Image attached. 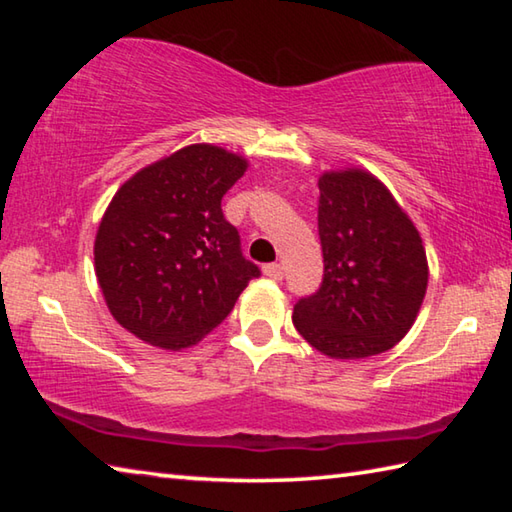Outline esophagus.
Segmentation results:
<instances>
[{"instance_id":"1","label":"esophagus","mask_w":512,"mask_h":512,"mask_svg":"<svg viewBox=\"0 0 512 512\" xmlns=\"http://www.w3.org/2000/svg\"><path fill=\"white\" fill-rule=\"evenodd\" d=\"M264 275L271 277V280H282V277H284V268H282V264H277V262L264 264Z\"/></svg>"}]
</instances>
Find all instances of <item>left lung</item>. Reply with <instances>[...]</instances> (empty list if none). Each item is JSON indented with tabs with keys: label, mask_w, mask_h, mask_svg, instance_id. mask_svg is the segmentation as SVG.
Instances as JSON below:
<instances>
[{
	"label": "left lung",
	"mask_w": 512,
	"mask_h": 512,
	"mask_svg": "<svg viewBox=\"0 0 512 512\" xmlns=\"http://www.w3.org/2000/svg\"><path fill=\"white\" fill-rule=\"evenodd\" d=\"M323 282L293 307V325L334 359L391 350L418 316L429 268L422 239L391 192L366 171L318 180Z\"/></svg>",
	"instance_id": "obj_1"
}]
</instances>
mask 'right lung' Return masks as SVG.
Returning a JSON list of instances; mask_svg holds the SVG:
<instances>
[{
	"label": "right lung",
	"mask_w": 512,
	"mask_h": 512,
	"mask_svg": "<svg viewBox=\"0 0 512 512\" xmlns=\"http://www.w3.org/2000/svg\"><path fill=\"white\" fill-rule=\"evenodd\" d=\"M244 171L239 155L192 144L135 173L112 198L94 241V266L110 314L137 339L189 348L262 275L221 210Z\"/></svg>",
	"instance_id": "obj_1"
}]
</instances>
